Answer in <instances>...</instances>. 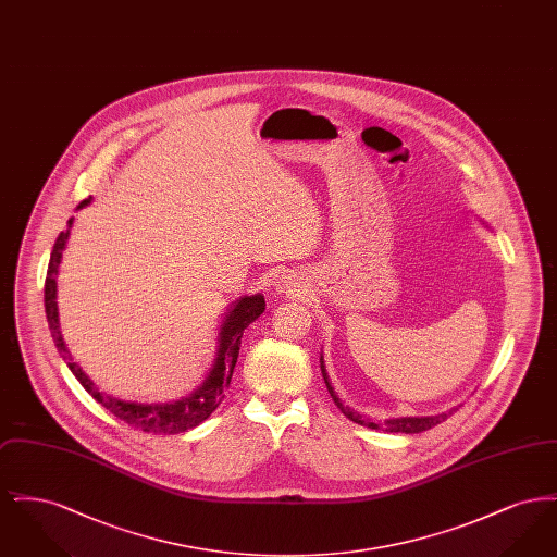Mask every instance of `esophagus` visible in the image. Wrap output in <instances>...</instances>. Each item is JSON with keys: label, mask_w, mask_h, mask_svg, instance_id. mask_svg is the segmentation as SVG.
<instances>
[{"label": "esophagus", "mask_w": 557, "mask_h": 557, "mask_svg": "<svg viewBox=\"0 0 557 557\" xmlns=\"http://www.w3.org/2000/svg\"><path fill=\"white\" fill-rule=\"evenodd\" d=\"M300 290V284L292 277L290 273L288 275H282L277 282H275V292H286V294H292V292Z\"/></svg>", "instance_id": "1"}]
</instances>
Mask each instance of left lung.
<instances>
[{
	"label": "left lung",
	"instance_id": "8db88e82",
	"mask_svg": "<svg viewBox=\"0 0 557 557\" xmlns=\"http://www.w3.org/2000/svg\"><path fill=\"white\" fill-rule=\"evenodd\" d=\"M321 373H323L325 386H327V391H330V397L334 398L336 407H338V409L345 413L346 418H348V420H352V422H357V424L373 428V430H386V432H405V434H416V432H424V430L432 428V425L445 422V420H447V418L450 416V413H443V416H434V418H398V420H386L384 424H375V422H370V420H361V416H359V413H355L352 409L345 407V405L341 403V398L336 397L334 388L330 386V380H327V373H325L323 359H321Z\"/></svg>",
	"mask_w": 557,
	"mask_h": 557
}]
</instances>
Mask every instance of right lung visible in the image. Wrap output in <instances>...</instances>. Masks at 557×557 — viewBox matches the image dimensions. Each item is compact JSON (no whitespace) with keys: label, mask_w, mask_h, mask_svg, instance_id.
<instances>
[{"label":"right lung","mask_w":557,"mask_h":557,"mask_svg":"<svg viewBox=\"0 0 557 557\" xmlns=\"http://www.w3.org/2000/svg\"><path fill=\"white\" fill-rule=\"evenodd\" d=\"M89 200L91 198L83 200L79 209L89 205ZM71 225H73V216L69 219V230H71ZM69 230L62 232L53 244L52 257H50V265H48V277H46V315H48V323H50V330H52L55 348L62 355V359L66 361V366L75 373V377L79 380L81 386L98 403H102L114 418L123 420L125 424H129L132 428L144 430V432L180 434V432H186L189 428L202 424L212 411L219 407V403L225 398V391L230 388L234 368H236V361H238L242 334L255 319L263 315L265 298L261 294L244 296V298H239L238 305H234L230 315H225V321H223L221 332H219V348H216V359L212 363L211 373L191 397L182 398V400H175V403H164V405H159V403L157 405H141V403H129V400L110 397L107 393L98 391L96 384L73 361L69 348L64 345V338L60 334L58 305H55V275H58V267L62 261V250H64L66 239L71 234Z\"/></svg>","instance_id":"right-lung-1"}]
</instances>
